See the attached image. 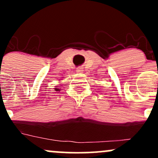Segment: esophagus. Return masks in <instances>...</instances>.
Masks as SVG:
<instances>
[{"mask_svg": "<svg viewBox=\"0 0 158 158\" xmlns=\"http://www.w3.org/2000/svg\"><path fill=\"white\" fill-rule=\"evenodd\" d=\"M77 73H83V69L80 68V67H79V68H77Z\"/></svg>", "mask_w": 158, "mask_h": 158, "instance_id": "1", "label": "esophagus"}]
</instances>
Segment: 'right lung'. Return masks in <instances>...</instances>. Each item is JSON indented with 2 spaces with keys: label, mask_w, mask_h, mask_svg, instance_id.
<instances>
[{
  "label": "right lung",
  "mask_w": 158,
  "mask_h": 158,
  "mask_svg": "<svg viewBox=\"0 0 158 158\" xmlns=\"http://www.w3.org/2000/svg\"><path fill=\"white\" fill-rule=\"evenodd\" d=\"M55 90H56V91H58V90H60V89H59L58 88H55Z\"/></svg>",
  "instance_id": "obj_1"
}]
</instances>
